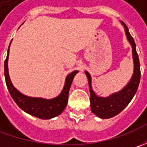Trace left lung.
Instances as JSON below:
<instances>
[{
  "mask_svg": "<svg viewBox=\"0 0 147 147\" xmlns=\"http://www.w3.org/2000/svg\"><path fill=\"white\" fill-rule=\"evenodd\" d=\"M123 25L125 28V33L127 40L132 45L133 47V57L134 62V71L133 75L130 82L127 86L120 92L113 94L108 97H99L97 96L91 86V76L88 72H85L88 78V84L90 89V103H91V110L96 116L101 119H110L114 116L119 114L123 110L128 103L131 101L137 90L138 88L140 78H141V70H140V62H139L138 55L136 51V44L128 31L127 25L123 23Z\"/></svg>",
  "mask_w": 147,
  "mask_h": 147,
  "instance_id": "left-lung-1",
  "label": "left lung"
}]
</instances>
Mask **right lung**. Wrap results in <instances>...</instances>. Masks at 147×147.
I'll use <instances>...</instances> for the list:
<instances>
[{"instance_id": "add662e5", "label": "right lung", "mask_w": 147, "mask_h": 147, "mask_svg": "<svg viewBox=\"0 0 147 147\" xmlns=\"http://www.w3.org/2000/svg\"><path fill=\"white\" fill-rule=\"evenodd\" d=\"M9 49V47L8 48L7 56L4 64V72H5V83L8 88L9 92L14 100V102L19 105L21 110L25 111L26 113L42 119H49L60 115L67 105L71 83L73 82V79L75 74L78 71H74L67 76L65 80V87L62 90V92L55 98L47 100L43 98L27 96L20 93L16 88H14L13 84L11 83L8 73Z\"/></svg>"}]
</instances>
